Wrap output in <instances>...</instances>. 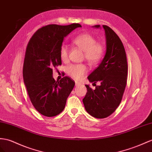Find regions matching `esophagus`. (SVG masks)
Listing matches in <instances>:
<instances>
[{
  "label": "esophagus",
  "instance_id": "esophagus-1",
  "mask_svg": "<svg viewBox=\"0 0 152 152\" xmlns=\"http://www.w3.org/2000/svg\"><path fill=\"white\" fill-rule=\"evenodd\" d=\"M81 83L80 82H78V81H76V86H79V85H81Z\"/></svg>",
  "mask_w": 152,
  "mask_h": 152
}]
</instances>
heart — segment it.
<instances>
[{
  "instance_id": "heart-1",
  "label": "heart",
  "mask_w": 152,
  "mask_h": 152,
  "mask_svg": "<svg viewBox=\"0 0 152 152\" xmlns=\"http://www.w3.org/2000/svg\"><path fill=\"white\" fill-rule=\"evenodd\" d=\"M73 43L83 51V58L92 65L98 64L104 54V47L88 33H82L74 38ZM69 50L67 45L62 44L60 48V57L63 61L69 58ZM88 67L84 64H71L66 69L68 75L72 78L80 80L88 72Z\"/></svg>"
}]
</instances>
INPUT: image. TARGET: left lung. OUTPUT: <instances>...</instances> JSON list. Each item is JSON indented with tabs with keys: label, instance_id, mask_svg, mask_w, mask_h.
<instances>
[{
	"label": "left lung",
	"instance_id": "left-lung-1",
	"mask_svg": "<svg viewBox=\"0 0 152 152\" xmlns=\"http://www.w3.org/2000/svg\"><path fill=\"white\" fill-rule=\"evenodd\" d=\"M98 28L99 25L94 26ZM105 31L106 53L99 65L88 76L95 85L92 89L85 85L87 92L83 99L85 108L96 118L110 115L121 102L127 82L128 64L121 40L109 27L103 25ZM98 83L99 86L95 83Z\"/></svg>",
	"mask_w": 152,
	"mask_h": 152
}]
</instances>
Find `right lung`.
Segmentation results:
<instances>
[{"mask_svg":"<svg viewBox=\"0 0 152 152\" xmlns=\"http://www.w3.org/2000/svg\"><path fill=\"white\" fill-rule=\"evenodd\" d=\"M81 27L80 24L44 26L33 34L27 45L24 81L33 105L44 116L60 114L75 87V82L68 76L55 81L53 69L61 65L60 48L64 38Z\"/></svg>","mask_w":152,"mask_h":152,"instance_id":"1","label":"right lung"}]
</instances>
